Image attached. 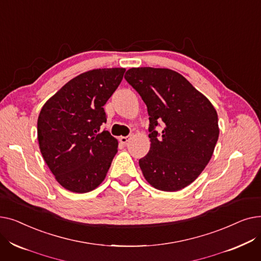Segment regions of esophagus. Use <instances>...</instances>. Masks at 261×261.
<instances>
[{
  "label": "esophagus",
  "mask_w": 261,
  "mask_h": 261,
  "mask_svg": "<svg viewBox=\"0 0 261 261\" xmlns=\"http://www.w3.org/2000/svg\"><path fill=\"white\" fill-rule=\"evenodd\" d=\"M130 136H121V138H119V141H120V143L121 144H123V145H127L128 144V142L130 141Z\"/></svg>",
  "instance_id": "esophagus-1"
}]
</instances>
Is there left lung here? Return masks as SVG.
Returning a JSON list of instances; mask_svg holds the SVG:
<instances>
[{
    "mask_svg": "<svg viewBox=\"0 0 261 261\" xmlns=\"http://www.w3.org/2000/svg\"><path fill=\"white\" fill-rule=\"evenodd\" d=\"M125 79L147 106L151 147L139 161L145 179L163 191L193 183L207 165L219 138L211 101L169 68L133 67ZM162 123L163 130L155 129Z\"/></svg>",
    "mask_w": 261,
    "mask_h": 261,
    "instance_id": "left-lung-1",
    "label": "left lung"
}]
</instances>
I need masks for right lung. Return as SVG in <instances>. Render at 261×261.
Listing matches in <instances>:
<instances>
[{
    "instance_id": "right-lung-1",
    "label": "right lung",
    "mask_w": 261,
    "mask_h": 261,
    "mask_svg": "<svg viewBox=\"0 0 261 261\" xmlns=\"http://www.w3.org/2000/svg\"><path fill=\"white\" fill-rule=\"evenodd\" d=\"M125 72L114 67L80 74L41 109L37 127L40 151L67 190L89 193L105 180L118 142L102 129L107 121L103 106Z\"/></svg>"
}]
</instances>
